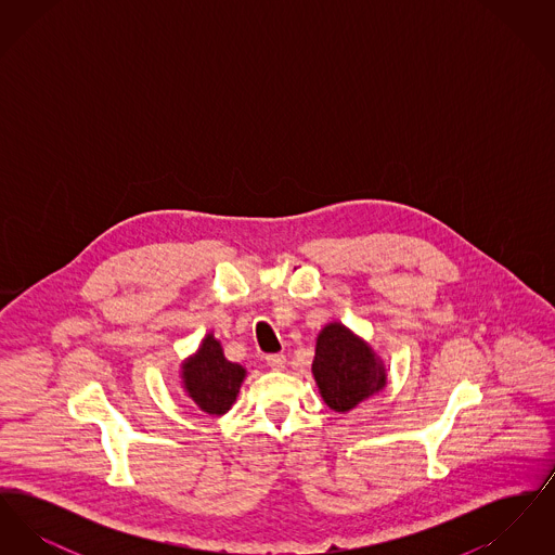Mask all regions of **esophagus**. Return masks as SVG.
<instances>
[{
	"label": "esophagus",
	"instance_id": "1",
	"mask_svg": "<svg viewBox=\"0 0 555 555\" xmlns=\"http://www.w3.org/2000/svg\"><path fill=\"white\" fill-rule=\"evenodd\" d=\"M266 364H268V369L283 370L287 364V358L283 353H270V356H266Z\"/></svg>",
	"mask_w": 555,
	"mask_h": 555
}]
</instances>
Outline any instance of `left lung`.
Segmentation results:
<instances>
[{"label": "left lung", "mask_w": 555, "mask_h": 555, "mask_svg": "<svg viewBox=\"0 0 555 555\" xmlns=\"http://www.w3.org/2000/svg\"><path fill=\"white\" fill-rule=\"evenodd\" d=\"M312 374L324 403L341 414L387 385L385 362L341 322H328L318 333Z\"/></svg>", "instance_id": "obj_1"}]
</instances>
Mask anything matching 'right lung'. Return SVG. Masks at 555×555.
<instances>
[{"label": "right lung", "instance_id": "obj_1", "mask_svg": "<svg viewBox=\"0 0 555 555\" xmlns=\"http://www.w3.org/2000/svg\"><path fill=\"white\" fill-rule=\"evenodd\" d=\"M245 376L247 370L224 358L222 345L211 333L181 364V385L186 397L210 416H222L231 410Z\"/></svg>", "mask_w": 555, "mask_h": 555}]
</instances>
